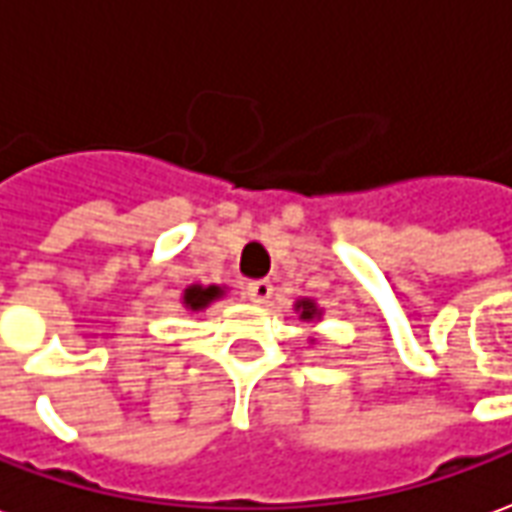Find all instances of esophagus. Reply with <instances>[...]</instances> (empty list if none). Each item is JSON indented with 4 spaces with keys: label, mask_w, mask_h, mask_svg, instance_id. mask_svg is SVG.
<instances>
[{
    "label": "esophagus",
    "mask_w": 512,
    "mask_h": 512,
    "mask_svg": "<svg viewBox=\"0 0 512 512\" xmlns=\"http://www.w3.org/2000/svg\"><path fill=\"white\" fill-rule=\"evenodd\" d=\"M271 293H274V285L268 280H255L246 285V296H249L255 305H266L268 299H271Z\"/></svg>",
    "instance_id": "obj_1"
}]
</instances>
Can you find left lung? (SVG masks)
Segmentation results:
<instances>
[{"instance_id":"8db88e82","label":"left lung","mask_w":512,"mask_h":512,"mask_svg":"<svg viewBox=\"0 0 512 512\" xmlns=\"http://www.w3.org/2000/svg\"><path fill=\"white\" fill-rule=\"evenodd\" d=\"M299 307H302V318L316 316V307H313V302H299Z\"/></svg>"}]
</instances>
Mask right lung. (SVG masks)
I'll list each match as a JSON object with an SVG mask.
<instances>
[{
  "instance_id": "obj_1",
  "label": "right lung",
  "mask_w": 512,
  "mask_h": 512,
  "mask_svg": "<svg viewBox=\"0 0 512 512\" xmlns=\"http://www.w3.org/2000/svg\"><path fill=\"white\" fill-rule=\"evenodd\" d=\"M219 288L216 285H210V288H202V285H191L188 291H185V305L191 307V310H199V307H205L207 302H213L216 296H219Z\"/></svg>"
}]
</instances>
